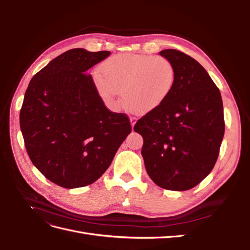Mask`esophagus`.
Wrapping results in <instances>:
<instances>
[{
  "instance_id": "34e87169",
  "label": "esophagus",
  "mask_w": 250,
  "mask_h": 250,
  "mask_svg": "<svg viewBox=\"0 0 250 250\" xmlns=\"http://www.w3.org/2000/svg\"><path fill=\"white\" fill-rule=\"evenodd\" d=\"M135 122H137V120H135L134 118H130V124H131L132 129H133V127H134V125H135Z\"/></svg>"
}]
</instances>
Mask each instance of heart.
<instances>
[{"mask_svg": "<svg viewBox=\"0 0 250 250\" xmlns=\"http://www.w3.org/2000/svg\"><path fill=\"white\" fill-rule=\"evenodd\" d=\"M94 76L102 99L117 106L122 97L128 108L146 115L167 101L176 83V67L170 59L141 54H118L105 60Z\"/></svg>", "mask_w": 250, "mask_h": 250, "instance_id": "heart-1", "label": "heart"}]
</instances>
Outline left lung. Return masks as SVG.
I'll return each mask as SVG.
<instances>
[{
	"mask_svg": "<svg viewBox=\"0 0 250 250\" xmlns=\"http://www.w3.org/2000/svg\"><path fill=\"white\" fill-rule=\"evenodd\" d=\"M176 67V83L162 106L134 125L144 140L142 156L154 183L187 191L213 170L224 135L220 90L194 58L174 49L160 52Z\"/></svg>",
	"mask_w": 250,
	"mask_h": 250,
	"instance_id": "1",
	"label": "left lung"
}]
</instances>
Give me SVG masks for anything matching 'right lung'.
Listing matches in <instances>:
<instances>
[{"label": "right lung", "instance_id": "add662e5", "mask_svg": "<svg viewBox=\"0 0 250 250\" xmlns=\"http://www.w3.org/2000/svg\"><path fill=\"white\" fill-rule=\"evenodd\" d=\"M109 54L66 51L34 75L25 93L20 125L28 155L59 187L95 183L131 132L127 115L106 108L87 74Z\"/></svg>", "mask_w": 250, "mask_h": 250}]
</instances>
